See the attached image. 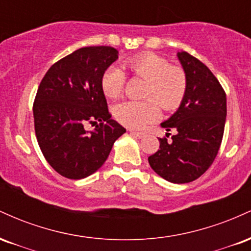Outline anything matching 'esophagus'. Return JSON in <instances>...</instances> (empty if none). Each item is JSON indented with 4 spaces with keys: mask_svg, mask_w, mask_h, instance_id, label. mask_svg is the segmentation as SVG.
<instances>
[{
    "mask_svg": "<svg viewBox=\"0 0 251 251\" xmlns=\"http://www.w3.org/2000/svg\"><path fill=\"white\" fill-rule=\"evenodd\" d=\"M129 133L133 135V137L138 138V139H142V138L145 137V133H143V132H133V131H131V132H129Z\"/></svg>",
    "mask_w": 251,
    "mask_h": 251,
    "instance_id": "obj_1",
    "label": "esophagus"
}]
</instances>
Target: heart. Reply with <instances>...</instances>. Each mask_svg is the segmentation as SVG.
I'll list each match as a JSON object with an SVG mask.
<instances>
[{"label":"heart","instance_id":"obj_1","mask_svg":"<svg viewBox=\"0 0 251 251\" xmlns=\"http://www.w3.org/2000/svg\"><path fill=\"white\" fill-rule=\"evenodd\" d=\"M125 66L134 75L148 81L143 101L126 100L114 107L117 120L129 128L139 129L159 118V104L164 111H174L180 105L188 87L183 68L170 66L165 57L154 53H143L129 57ZM126 75L118 66H109L101 76V88L106 97L117 98L123 92ZM154 100H152L151 99Z\"/></svg>","mask_w":251,"mask_h":251}]
</instances>
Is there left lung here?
<instances>
[{
	"instance_id": "1",
	"label": "left lung",
	"mask_w": 251,
	"mask_h": 251,
	"mask_svg": "<svg viewBox=\"0 0 251 251\" xmlns=\"http://www.w3.org/2000/svg\"><path fill=\"white\" fill-rule=\"evenodd\" d=\"M188 87L180 106L160 126L177 131L168 142L159 138V150L150 155L152 170L176 184L200 178L214 163L220 150L226 117V96L211 71L186 51H178ZM170 133H166L169 137Z\"/></svg>"
}]
</instances>
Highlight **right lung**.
<instances>
[{
	"label": "right lung",
	"instance_id": "right-lung-1",
	"mask_svg": "<svg viewBox=\"0 0 251 251\" xmlns=\"http://www.w3.org/2000/svg\"><path fill=\"white\" fill-rule=\"evenodd\" d=\"M118 59L108 46L80 48L54 63L43 76L33 105L37 143L48 164L70 179L99 170L126 132L111 119L101 76ZM100 122L93 131L86 122Z\"/></svg>",
	"mask_w": 251,
	"mask_h": 251
}]
</instances>
